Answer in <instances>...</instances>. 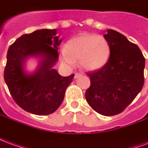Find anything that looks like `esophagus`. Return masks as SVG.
<instances>
[{"mask_svg":"<svg viewBox=\"0 0 148 148\" xmlns=\"http://www.w3.org/2000/svg\"><path fill=\"white\" fill-rule=\"evenodd\" d=\"M82 75L81 74H79V73H76L75 74V75H74V78H77V77H79Z\"/></svg>","mask_w":148,"mask_h":148,"instance_id":"esophagus-1","label":"esophagus"}]
</instances>
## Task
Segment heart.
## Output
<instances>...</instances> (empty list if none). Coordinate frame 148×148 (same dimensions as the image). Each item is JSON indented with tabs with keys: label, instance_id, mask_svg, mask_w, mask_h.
<instances>
[{
	"label": "heart",
	"instance_id": "1",
	"mask_svg": "<svg viewBox=\"0 0 148 148\" xmlns=\"http://www.w3.org/2000/svg\"><path fill=\"white\" fill-rule=\"evenodd\" d=\"M111 49L109 41L102 36L82 33L68 40L61 51V60L73 67L78 59L80 67L86 71H97L109 62Z\"/></svg>",
	"mask_w": 148,
	"mask_h": 148
}]
</instances>
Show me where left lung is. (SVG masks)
<instances>
[{"mask_svg": "<svg viewBox=\"0 0 148 148\" xmlns=\"http://www.w3.org/2000/svg\"><path fill=\"white\" fill-rule=\"evenodd\" d=\"M106 32L110 58L99 71L88 74L91 83L86 99L97 112L110 116L124 111L141 91L145 58L139 47L124 35L112 29Z\"/></svg>", "mask_w": 148, "mask_h": 148, "instance_id": "1", "label": "left lung"}]
</instances>
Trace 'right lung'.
Returning a JSON list of instances; mask_svg holds the SVG:
<instances>
[{"label": "right lung", "mask_w": 148, "mask_h": 148, "mask_svg": "<svg viewBox=\"0 0 148 148\" xmlns=\"http://www.w3.org/2000/svg\"><path fill=\"white\" fill-rule=\"evenodd\" d=\"M61 42L56 29H40L21 36L9 47L4 78L12 98L25 111L45 116L61 106L74 76L62 77L54 69ZM29 58L39 59L33 72L26 70Z\"/></svg>", "instance_id": "add662e5"}]
</instances>
